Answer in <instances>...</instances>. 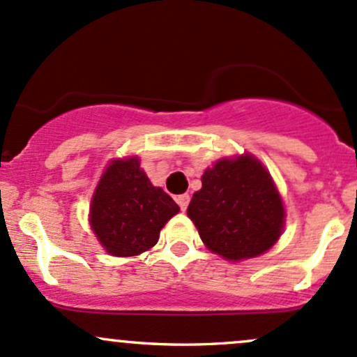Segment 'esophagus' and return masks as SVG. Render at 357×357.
Segmentation results:
<instances>
[{
    "mask_svg": "<svg viewBox=\"0 0 357 357\" xmlns=\"http://www.w3.org/2000/svg\"><path fill=\"white\" fill-rule=\"evenodd\" d=\"M176 202H178L179 208H181L183 211H186L188 205H190V195L185 193V195H179L178 198H176Z\"/></svg>",
    "mask_w": 357,
    "mask_h": 357,
    "instance_id": "obj_1",
    "label": "esophagus"
}]
</instances>
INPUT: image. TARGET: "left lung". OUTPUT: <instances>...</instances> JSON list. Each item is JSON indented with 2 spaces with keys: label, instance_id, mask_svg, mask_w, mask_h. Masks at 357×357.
<instances>
[{
  "label": "left lung",
  "instance_id": "8db88e82",
  "mask_svg": "<svg viewBox=\"0 0 357 357\" xmlns=\"http://www.w3.org/2000/svg\"><path fill=\"white\" fill-rule=\"evenodd\" d=\"M284 206L271 176L254 155L220 159L202 176L188 217L203 244L229 261L271 249L283 232Z\"/></svg>",
  "mask_w": 357,
  "mask_h": 357
}]
</instances>
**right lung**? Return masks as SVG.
<instances>
[{"mask_svg": "<svg viewBox=\"0 0 357 357\" xmlns=\"http://www.w3.org/2000/svg\"><path fill=\"white\" fill-rule=\"evenodd\" d=\"M178 211L166 191L152 186L139 158L113 159L93 195L89 223L108 254L130 257L154 248Z\"/></svg>", "mask_w": 357, "mask_h": 357, "instance_id": "right-lung-1", "label": "right lung"}]
</instances>
